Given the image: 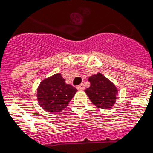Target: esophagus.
Segmentation results:
<instances>
[{
  "label": "esophagus",
  "instance_id": "34e87169",
  "mask_svg": "<svg viewBox=\"0 0 153 153\" xmlns=\"http://www.w3.org/2000/svg\"><path fill=\"white\" fill-rule=\"evenodd\" d=\"M76 89H78V90H84V89H85V85H84V84H81L80 85H78L77 87H76Z\"/></svg>",
  "mask_w": 153,
  "mask_h": 153
}]
</instances>
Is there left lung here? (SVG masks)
I'll use <instances>...</instances> for the list:
<instances>
[{"label":"left lung","instance_id":"left-lung-1","mask_svg":"<svg viewBox=\"0 0 153 153\" xmlns=\"http://www.w3.org/2000/svg\"><path fill=\"white\" fill-rule=\"evenodd\" d=\"M90 86L85 90L94 105L101 109H110L115 104L119 90L114 84L101 72L89 77Z\"/></svg>","mask_w":153,"mask_h":153}]
</instances>
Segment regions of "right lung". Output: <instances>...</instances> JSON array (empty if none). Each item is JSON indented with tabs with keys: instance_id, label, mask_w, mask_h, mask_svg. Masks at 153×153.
I'll return each mask as SVG.
<instances>
[{
	"instance_id": "1",
	"label": "right lung",
	"mask_w": 153,
	"mask_h": 153,
	"mask_svg": "<svg viewBox=\"0 0 153 153\" xmlns=\"http://www.w3.org/2000/svg\"><path fill=\"white\" fill-rule=\"evenodd\" d=\"M77 89L66 84L61 73H56L43 79L37 89L39 105L50 113L60 112L66 108Z\"/></svg>"
}]
</instances>
